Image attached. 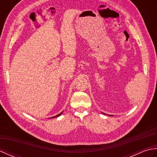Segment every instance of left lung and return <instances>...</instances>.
Returning a JSON list of instances; mask_svg holds the SVG:
<instances>
[{"instance_id": "obj_1", "label": "left lung", "mask_w": 157, "mask_h": 157, "mask_svg": "<svg viewBox=\"0 0 157 157\" xmlns=\"http://www.w3.org/2000/svg\"><path fill=\"white\" fill-rule=\"evenodd\" d=\"M102 114H104V115H106V114H105V113H102ZM109 115V116H113V115Z\"/></svg>"}]
</instances>
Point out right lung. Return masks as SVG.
<instances>
[{
  "label": "right lung",
  "mask_w": 157,
  "mask_h": 157,
  "mask_svg": "<svg viewBox=\"0 0 157 157\" xmlns=\"http://www.w3.org/2000/svg\"><path fill=\"white\" fill-rule=\"evenodd\" d=\"M63 113V111H62L61 113H59V115H55V116H54V117H51V119L52 118H55V117H59L60 115H61V114H62V113Z\"/></svg>",
  "instance_id": "right-lung-1"
}]
</instances>
